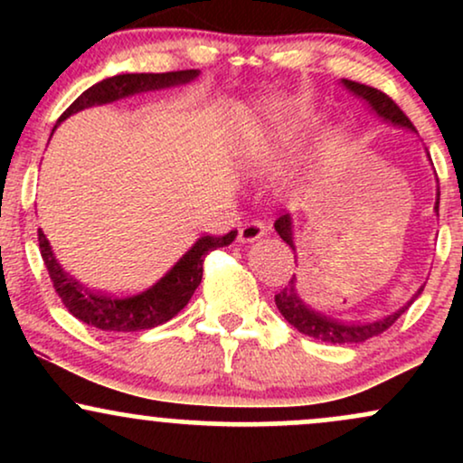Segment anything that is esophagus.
Returning <instances> with one entry per match:
<instances>
[{"instance_id":"34e87169","label":"esophagus","mask_w":463,"mask_h":463,"mask_svg":"<svg viewBox=\"0 0 463 463\" xmlns=\"http://www.w3.org/2000/svg\"><path fill=\"white\" fill-rule=\"evenodd\" d=\"M263 235H268V226L259 220L246 222V224H241V228H239V241L241 243H252Z\"/></svg>"}]
</instances>
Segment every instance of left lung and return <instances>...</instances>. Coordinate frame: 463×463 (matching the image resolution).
Returning a JSON list of instances; mask_svg holds the SVG:
<instances>
[{
  "mask_svg": "<svg viewBox=\"0 0 463 463\" xmlns=\"http://www.w3.org/2000/svg\"><path fill=\"white\" fill-rule=\"evenodd\" d=\"M342 84L348 89V91H353L354 95H357V98L365 99V102L370 104V109L374 110V113L379 115L383 121H390V124L401 126V128L416 130L413 128L411 121H409V117L402 113L401 109H398V104L390 98V95H385L383 91H379V89H374V87H368V84L354 82V80H342ZM435 211H439V191H438V200H435ZM274 228L287 246H289L291 250H296L291 215L289 213L280 215L279 220L274 222ZM422 289L424 287H420L416 294H413V298L405 302V305H402L398 311L392 313V316L383 317V320L365 322V324L342 322V320H335V317L324 316V313L313 311L311 307H307L300 298L298 283H296V274L291 276L289 283H287L283 289L274 296V302L291 326L298 328L300 333L309 335V337H313V339H320V342H326V344H359V342H365V339L376 337V335L387 331V328H390L392 324H394L398 317H401L402 313H405L409 307L413 305V300L422 294Z\"/></svg>",
  "mask_w": 463,
  "mask_h": 463,
  "instance_id": "1",
  "label": "left lung"
}]
</instances>
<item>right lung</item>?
I'll return each mask as SVG.
<instances>
[{
    "instance_id": "1",
    "label": "right lung",
    "mask_w": 463,
    "mask_h": 463,
    "mask_svg": "<svg viewBox=\"0 0 463 463\" xmlns=\"http://www.w3.org/2000/svg\"><path fill=\"white\" fill-rule=\"evenodd\" d=\"M198 69H184V71H167V73H121V76L106 78L102 82L93 84L73 102L65 113L61 115L58 124L67 119L69 115L78 110L89 109L95 104H109L115 99L128 98V95L143 91H158V89L176 87V84H187L194 78H198ZM237 237V231L226 232V235H206L200 237L191 246L187 254L180 257V261L169 269L167 274L152 285L150 289L141 291L139 296L132 298H113L109 294L89 289L82 283H78L73 276H69L61 263L56 261L52 252L50 241L39 228V248L43 257L47 272H50L52 283H54L56 294L61 296L62 305L69 313L78 320L87 322L89 326L99 328V331H115V333H132L154 328L158 324L172 320L176 313L183 309L191 300L194 291L198 289L202 280V265L204 257L211 250L224 248L232 243Z\"/></svg>"
}]
</instances>
